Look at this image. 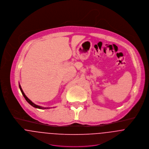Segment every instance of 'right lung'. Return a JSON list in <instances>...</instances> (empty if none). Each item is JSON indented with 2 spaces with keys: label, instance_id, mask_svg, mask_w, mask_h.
I'll list each match as a JSON object with an SVG mask.
<instances>
[{
  "label": "right lung",
  "instance_id": "add662e5",
  "mask_svg": "<svg viewBox=\"0 0 149 149\" xmlns=\"http://www.w3.org/2000/svg\"><path fill=\"white\" fill-rule=\"evenodd\" d=\"M19 88H20V91H21V92H22V94H23V97H24L25 99L27 100V102L29 104H30L32 106H33V107H35V108H37V109H50L49 107H43L39 106L36 105V104H35V103H33V102L31 100H30V99H29V98L26 97V95H25V94L24 93V92H23V90L22 89L20 85V84H19Z\"/></svg>",
  "mask_w": 149,
  "mask_h": 149
}]
</instances>
